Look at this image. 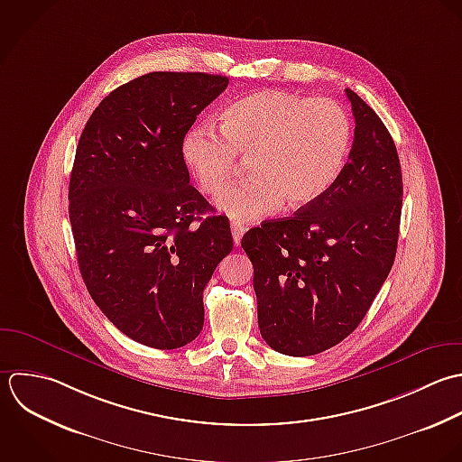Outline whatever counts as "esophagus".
<instances>
[{"label":"esophagus","instance_id":"1","mask_svg":"<svg viewBox=\"0 0 462 462\" xmlns=\"http://www.w3.org/2000/svg\"><path fill=\"white\" fill-rule=\"evenodd\" d=\"M230 228H232V237H234V243L239 246L246 228H245V225H241V223H237V221H232V223H230Z\"/></svg>","mask_w":462,"mask_h":462}]
</instances>
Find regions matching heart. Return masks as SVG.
Here are the masks:
<instances>
[{"mask_svg": "<svg viewBox=\"0 0 462 462\" xmlns=\"http://www.w3.org/2000/svg\"><path fill=\"white\" fill-rule=\"evenodd\" d=\"M353 140L342 104L281 89H261L221 113V131L199 124L183 140V158L201 192L217 196L239 158L250 178L228 187L217 207L237 221L261 219L286 205L300 208L338 180Z\"/></svg>", "mask_w": 462, "mask_h": 462, "instance_id": "1", "label": "heart"}]
</instances>
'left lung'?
Masks as SVG:
<instances>
[{
    "label": "left lung",
    "mask_w": 462,
    "mask_h": 462,
    "mask_svg": "<svg viewBox=\"0 0 462 462\" xmlns=\"http://www.w3.org/2000/svg\"><path fill=\"white\" fill-rule=\"evenodd\" d=\"M349 162L335 185L295 216L250 228L241 246L254 264L264 342L288 356L319 355L367 315L396 257L403 178L394 140L355 91Z\"/></svg>",
    "instance_id": "1"
}]
</instances>
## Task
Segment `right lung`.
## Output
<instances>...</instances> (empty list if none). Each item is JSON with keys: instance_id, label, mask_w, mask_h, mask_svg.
I'll use <instances>...</instances> for the list:
<instances>
[{"instance_id": "1", "label": "right lung", "mask_w": 462, "mask_h": 462, "mask_svg": "<svg viewBox=\"0 0 462 462\" xmlns=\"http://www.w3.org/2000/svg\"><path fill=\"white\" fill-rule=\"evenodd\" d=\"M226 86L223 75L145 73L95 107L77 145L68 212L82 281L116 329L154 349L201 333L203 290L234 246L183 160L187 131Z\"/></svg>"}]
</instances>
